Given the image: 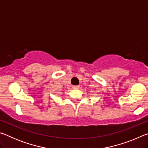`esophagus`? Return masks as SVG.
Masks as SVG:
<instances>
[{
	"label": "esophagus",
	"instance_id": "obj_1",
	"mask_svg": "<svg viewBox=\"0 0 148 148\" xmlns=\"http://www.w3.org/2000/svg\"><path fill=\"white\" fill-rule=\"evenodd\" d=\"M72 88H73L74 89H77L79 88V86H72Z\"/></svg>",
	"mask_w": 148,
	"mask_h": 148
}]
</instances>
